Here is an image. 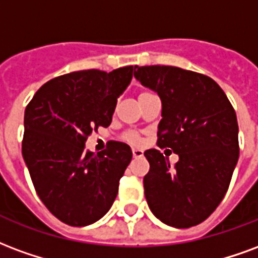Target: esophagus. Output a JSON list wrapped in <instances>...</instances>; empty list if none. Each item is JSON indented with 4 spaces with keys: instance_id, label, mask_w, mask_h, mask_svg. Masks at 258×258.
I'll return each mask as SVG.
<instances>
[{
    "instance_id": "obj_1",
    "label": "esophagus",
    "mask_w": 258,
    "mask_h": 258,
    "mask_svg": "<svg viewBox=\"0 0 258 258\" xmlns=\"http://www.w3.org/2000/svg\"><path fill=\"white\" fill-rule=\"evenodd\" d=\"M132 154H133V158H142L143 157L142 150H132Z\"/></svg>"
}]
</instances>
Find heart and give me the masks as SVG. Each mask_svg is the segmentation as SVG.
Returning <instances> with one entry per match:
<instances>
[{
	"instance_id": "1",
	"label": "heart",
	"mask_w": 258,
	"mask_h": 258,
	"mask_svg": "<svg viewBox=\"0 0 258 258\" xmlns=\"http://www.w3.org/2000/svg\"><path fill=\"white\" fill-rule=\"evenodd\" d=\"M146 93H148V92H143V93L139 95V97L143 95H146ZM121 140L122 142L127 143V144H131V146H139V144L142 143V137H140V135L136 133V132L129 131V132H125V133L122 135Z\"/></svg>"
}]
</instances>
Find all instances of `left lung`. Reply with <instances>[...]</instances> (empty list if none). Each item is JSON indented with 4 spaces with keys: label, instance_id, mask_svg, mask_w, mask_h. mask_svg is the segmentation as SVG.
I'll return each mask as SVG.
<instances>
[{
    "label": "left lung",
    "instance_id": "8db88e82",
    "mask_svg": "<svg viewBox=\"0 0 258 258\" xmlns=\"http://www.w3.org/2000/svg\"><path fill=\"white\" fill-rule=\"evenodd\" d=\"M135 77L162 100L157 144L178 155L170 165L159 150L144 152L150 163L143 180L147 204L165 224L194 227L223 201L238 162L234 107L216 81L195 71L135 66Z\"/></svg>",
    "mask_w": 258,
    "mask_h": 258
}]
</instances>
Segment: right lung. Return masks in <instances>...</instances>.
Instances as JSON below:
<instances>
[{
    "instance_id": "right-lung-1",
    "label": "right lung",
    "mask_w": 258,
    "mask_h": 258,
    "mask_svg": "<svg viewBox=\"0 0 258 258\" xmlns=\"http://www.w3.org/2000/svg\"><path fill=\"white\" fill-rule=\"evenodd\" d=\"M133 70L126 66L111 73L92 69L60 75L41 86L26 107L24 162L39 199L64 224H92L115 201L132 161L131 147L108 142L95 155L85 151V142L111 123Z\"/></svg>"
}]
</instances>
